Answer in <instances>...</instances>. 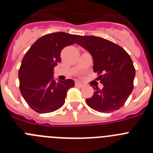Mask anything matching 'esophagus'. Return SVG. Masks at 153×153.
Returning a JSON list of instances; mask_svg holds the SVG:
<instances>
[{
  "mask_svg": "<svg viewBox=\"0 0 153 153\" xmlns=\"http://www.w3.org/2000/svg\"><path fill=\"white\" fill-rule=\"evenodd\" d=\"M75 86H78V87H83V84L80 83H79V82H76V83H75Z\"/></svg>",
  "mask_w": 153,
  "mask_h": 153,
  "instance_id": "esophagus-1",
  "label": "esophagus"
}]
</instances>
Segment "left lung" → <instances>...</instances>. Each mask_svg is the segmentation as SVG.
Returning a JSON list of instances; mask_svg holds the SVG:
<instances>
[{
    "mask_svg": "<svg viewBox=\"0 0 153 153\" xmlns=\"http://www.w3.org/2000/svg\"><path fill=\"white\" fill-rule=\"evenodd\" d=\"M91 53L93 71L103 88H97L86 99L90 107L100 113H111L123 107L133 90L136 70L130 56L113 42L95 36H82L76 43Z\"/></svg>",
    "mask_w": 153,
    "mask_h": 153,
    "instance_id": "8db88e82",
    "label": "left lung"
}]
</instances>
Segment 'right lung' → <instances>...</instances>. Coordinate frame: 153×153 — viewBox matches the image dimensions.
Returning a JSON list of instances; mask_svg holds the SVG:
<instances>
[{
  "instance_id": "obj_1",
  "label": "right lung",
  "mask_w": 153,
  "mask_h": 153,
  "mask_svg": "<svg viewBox=\"0 0 153 153\" xmlns=\"http://www.w3.org/2000/svg\"><path fill=\"white\" fill-rule=\"evenodd\" d=\"M79 35L56 32L41 36L25 53L18 77L20 90L28 106L39 113L56 111L65 102L67 90L74 86L73 79L56 83L53 69L60 63L64 47L76 43Z\"/></svg>"
}]
</instances>
